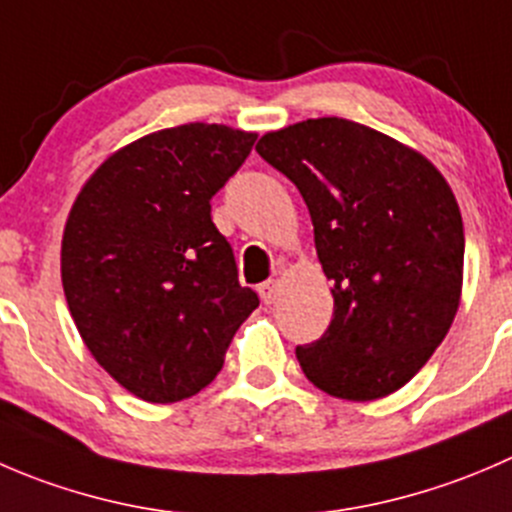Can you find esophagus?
<instances>
[{
	"instance_id": "esophagus-1",
	"label": "esophagus",
	"mask_w": 512,
	"mask_h": 512,
	"mask_svg": "<svg viewBox=\"0 0 512 512\" xmlns=\"http://www.w3.org/2000/svg\"><path fill=\"white\" fill-rule=\"evenodd\" d=\"M258 293H261L263 303H273L278 298V283L276 281H263L258 286Z\"/></svg>"
}]
</instances>
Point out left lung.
<instances>
[{
  "label": "left lung",
  "mask_w": 512,
  "mask_h": 512,
  "mask_svg": "<svg viewBox=\"0 0 512 512\" xmlns=\"http://www.w3.org/2000/svg\"><path fill=\"white\" fill-rule=\"evenodd\" d=\"M256 151L296 184L333 281V318L296 358L316 388L376 401L406 386L453 323L463 291L458 201L411 146L323 116L268 131Z\"/></svg>",
  "instance_id": "1"
}]
</instances>
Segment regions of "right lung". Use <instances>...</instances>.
Wrapping results in <instances>:
<instances>
[{
	"label": "right lung",
	"mask_w": 512,
	"mask_h": 512,
	"mask_svg": "<svg viewBox=\"0 0 512 512\" xmlns=\"http://www.w3.org/2000/svg\"><path fill=\"white\" fill-rule=\"evenodd\" d=\"M254 131L181 124L109 156L79 191L62 239V286L79 336L119 386L176 403L209 386L258 306L211 199Z\"/></svg>",
	"instance_id": "1"
}]
</instances>
